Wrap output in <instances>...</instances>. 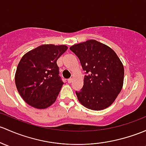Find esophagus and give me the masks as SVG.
I'll use <instances>...</instances> for the list:
<instances>
[{
    "mask_svg": "<svg viewBox=\"0 0 146 146\" xmlns=\"http://www.w3.org/2000/svg\"><path fill=\"white\" fill-rule=\"evenodd\" d=\"M72 81H73V79H72V78H70V79H68L67 82H68V83H71Z\"/></svg>",
    "mask_w": 146,
    "mask_h": 146,
    "instance_id": "esophagus-1",
    "label": "esophagus"
}]
</instances>
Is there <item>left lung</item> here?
<instances>
[{"instance_id":"obj_1","label":"left lung","mask_w":146,"mask_h":146,"mask_svg":"<svg viewBox=\"0 0 146 146\" xmlns=\"http://www.w3.org/2000/svg\"><path fill=\"white\" fill-rule=\"evenodd\" d=\"M85 71L84 85L76 95L82 105L93 110L110 106L121 92L124 66L116 53L95 40L71 46Z\"/></svg>"}]
</instances>
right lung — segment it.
<instances>
[{"instance_id":"1","label":"right lung","mask_w":146,"mask_h":146,"mask_svg":"<svg viewBox=\"0 0 146 146\" xmlns=\"http://www.w3.org/2000/svg\"><path fill=\"white\" fill-rule=\"evenodd\" d=\"M68 49L42 45L24 55L15 73V84L26 103L38 109L52 105L62 87L56 61Z\"/></svg>"}]
</instances>
